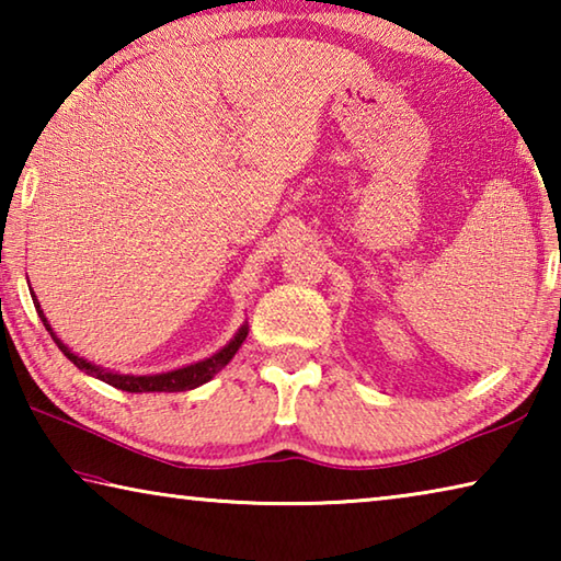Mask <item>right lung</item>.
I'll list each match as a JSON object with an SVG mask.
<instances>
[{
	"label": "right lung",
	"instance_id": "obj_1",
	"mask_svg": "<svg viewBox=\"0 0 561 561\" xmlns=\"http://www.w3.org/2000/svg\"><path fill=\"white\" fill-rule=\"evenodd\" d=\"M32 299H34L36 311H39V317H42V321H44L46 331H49L51 339L56 341V346H59V348L64 351V356L69 358L76 368H81L83 374L96 376V378H101L103 383H108V386H113V388H121V391H128V393H178V391H190V388L203 386V383L210 381V378H213L217 371H222V368H225L227 364H230L232 356L237 354V351H240L242 341L247 339V327H242L240 331H237V336L230 341V344H227L222 351H217L215 356L205 358V360H197V364H193V366L175 368V371H168V374H156V376H126V374H113V371H106V368L91 364V360H87V358L71 354L69 346L61 344V341L56 339V334H54L51 327H49V321H46L44 311H42V307H39V301H36V297H32Z\"/></svg>",
	"mask_w": 561,
	"mask_h": 561
}]
</instances>
